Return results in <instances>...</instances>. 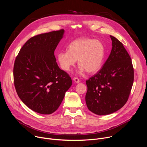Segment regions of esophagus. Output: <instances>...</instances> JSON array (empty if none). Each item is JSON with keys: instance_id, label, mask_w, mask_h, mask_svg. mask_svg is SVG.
<instances>
[{"instance_id": "obj_1", "label": "esophagus", "mask_w": 147, "mask_h": 147, "mask_svg": "<svg viewBox=\"0 0 147 147\" xmlns=\"http://www.w3.org/2000/svg\"><path fill=\"white\" fill-rule=\"evenodd\" d=\"M73 80H74V81L75 82H76V83L80 82V80H79L77 77H74V78H73Z\"/></svg>"}]
</instances>
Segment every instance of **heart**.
I'll list each match as a JSON object with an SVG mask.
<instances>
[{
    "mask_svg": "<svg viewBox=\"0 0 147 147\" xmlns=\"http://www.w3.org/2000/svg\"><path fill=\"white\" fill-rule=\"evenodd\" d=\"M105 55V48L101 41L82 38L76 39L69 45L68 51L57 53L60 67L66 71L75 65L76 60L80 72L95 73L101 68Z\"/></svg>",
    "mask_w": 147,
    "mask_h": 147,
    "instance_id": "1",
    "label": "heart"
}]
</instances>
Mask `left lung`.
I'll return each mask as SVG.
<instances>
[{
	"label": "left lung",
	"mask_w": 147,
	"mask_h": 147,
	"mask_svg": "<svg viewBox=\"0 0 147 147\" xmlns=\"http://www.w3.org/2000/svg\"><path fill=\"white\" fill-rule=\"evenodd\" d=\"M111 52L102 67L86 81V102L88 109L98 115L111 114L127 102L134 81V69L123 44L110 35Z\"/></svg>",
	"instance_id": "obj_1"
}]
</instances>
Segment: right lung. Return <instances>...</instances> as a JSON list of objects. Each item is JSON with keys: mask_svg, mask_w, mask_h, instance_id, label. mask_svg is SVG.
<instances>
[{"mask_svg": "<svg viewBox=\"0 0 147 147\" xmlns=\"http://www.w3.org/2000/svg\"><path fill=\"white\" fill-rule=\"evenodd\" d=\"M64 32L62 29L32 36L21 48L14 61L17 95L38 113L55 112L72 85L71 77L59 67L54 55Z\"/></svg>", "mask_w": 147, "mask_h": 147, "instance_id": "add662e5", "label": "right lung"}]
</instances>
